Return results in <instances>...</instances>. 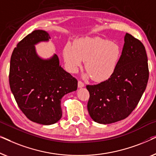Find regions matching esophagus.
<instances>
[{"mask_svg":"<svg viewBox=\"0 0 156 156\" xmlns=\"http://www.w3.org/2000/svg\"><path fill=\"white\" fill-rule=\"evenodd\" d=\"M84 87V83H82L81 81H79L78 82V87L79 88H82V87Z\"/></svg>","mask_w":156,"mask_h":156,"instance_id":"esophagus-1","label":"esophagus"}]
</instances>
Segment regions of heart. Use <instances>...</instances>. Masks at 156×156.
Listing matches in <instances>:
<instances>
[{"mask_svg": "<svg viewBox=\"0 0 156 156\" xmlns=\"http://www.w3.org/2000/svg\"><path fill=\"white\" fill-rule=\"evenodd\" d=\"M63 56L68 69L76 72L83 60L89 75L97 82L110 77L116 69L120 59L121 50L116 43L101 38L82 37L76 40L74 45L67 44Z\"/></svg>", "mask_w": 156, "mask_h": 156, "instance_id": "1", "label": "heart"}]
</instances>
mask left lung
<instances>
[{"label": "left lung", "instance_id": "8db88e82", "mask_svg": "<svg viewBox=\"0 0 156 156\" xmlns=\"http://www.w3.org/2000/svg\"><path fill=\"white\" fill-rule=\"evenodd\" d=\"M149 76L148 57L142 42L129 33L116 69L107 80L87 85V109L91 118L109 124L128 117L146 90Z\"/></svg>", "mask_w": 156, "mask_h": 156}]
</instances>
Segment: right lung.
<instances>
[{
  "label": "right lung",
  "instance_id": "1",
  "mask_svg": "<svg viewBox=\"0 0 156 156\" xmlns=\"http://www.w3.org/2000/svg\"><path fill=\"white\" fill-rule=\"evenodd\" d=\"M50 39L42 30L32 32L17 44L10 62V90L19 108L42 125L60 120L62 98L77 89V80L61 67L56 54L43 59L37 53L35 44Z\"/></svg>",
  "mask_w": 156,
  "mask_h": 156
}]
</instances>
